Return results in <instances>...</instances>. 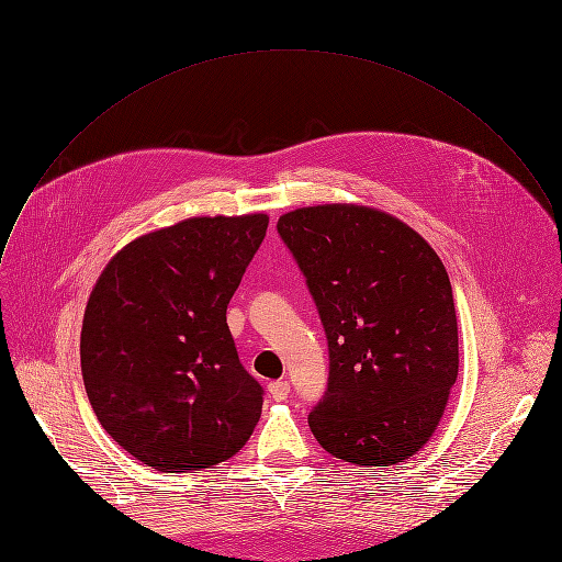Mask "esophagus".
<instances>
[{"label":"esophagus","mask_w":562,"mask_h":562,"mask_svg":"<svg viewBox=\"0 0 562 562\" xmlns=\"http://www.w3.org/2000/svg\"><path fill=\"white\" fill-rule=\"evenodd\" d=\"M289 391H291L289 382H271V384H269V395H271L276 402L286 400V397H289Z\"/></svg>","instance_id":"obj_1"}]
</instances>
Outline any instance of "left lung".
Returning <instances> with one entry per match:
<instances>
[{
	"mask_svg": "<svg viewBox=\"0 0 562 562\" xmlns=\"http://www.w3.org/2000/svg\"><path fill=\"white\" fill-rule=\"evenodd\" d=\"M329 346L310 427L325 452L389 468L434 436L459 375V327L436 250L397 216L325 203L280 216Z\"/></svg>",
	"mask_w": 562,
	"mask_h": 562,
	"instance_id": "obj_1",
	"label": "left lung"
}]
</instances>
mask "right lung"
Here are the masks:
<instances>
[{
    "label": "right lung",
    "instance_id": "add662e5",
    "mask_svg": "<svg viewBox=\"0 0 562 562\" xmlns=\"http://www.w3.org/2000/svg\"><path fill=\"white\" fill-rule=\"evenodd\" d=\"M269 228L265 212L190 216L128 241L101 271L81 370L101 427L160 472L235 457L261 416L226 310Z\"/></svg>",
    "mask_w": 562,
    "mask_h": 562
}]
</instances>
